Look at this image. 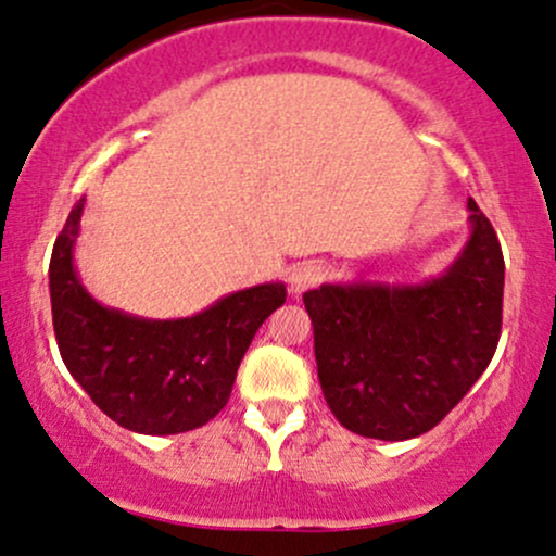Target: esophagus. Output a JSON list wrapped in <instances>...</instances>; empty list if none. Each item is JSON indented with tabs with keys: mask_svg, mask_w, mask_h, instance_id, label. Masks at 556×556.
Here are the masks:
<instances>
[{
	"mask_svg": "<svg viewBox=\"0 0 556 556\" xmlns=\"http://www.w3.org/2000/svg\"><path fill=\"white\" fill-rule=\"evenodd\" d=\"M321 277H325V266L321 264H298L292 266L290 271V290L295 292V295H301V292H306L308 288H314L316 282H321Z\"/></svg>",
	"mask_w": 556,
	"mask_h": 556,
	"instance_id": "34e87169",
	"label": "esophagus"
}]
</instances>
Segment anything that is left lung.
Instances as JSON below:
<instances>
[{
  "instance_id": "8db88e82",
  "label": "left lung",
  "mask_w": 556,
  "mask_h": 556,
  "mask_svg": "<svg viewBox=\"0 0 556 556\" xmlns=\"http://www.w3.org/2000/svg\"><path fill=\"white\" fill-rule=\"evenodd\" d=\"M456 258L419 282H327L303 295L321 393L377 441L432 430L480 380L502 334L504 255L472 198Z\"/></svg>"
}]
</instances>
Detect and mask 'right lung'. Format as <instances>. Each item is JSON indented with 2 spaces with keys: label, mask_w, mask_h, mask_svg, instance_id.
<instances>
[{
  "label": "right lung",
  "mask_w": 556,
  "mask_h": 556,
  "mask_svg": "<svg viewBox=\"0 0 556 556\" xmlns=\"http://www.w3.org/2000/svg\"><path fill=\"white\" fill-rule=\"evenodd\" d=\"M84 198L73 205L50 261L52 321L65 367L113 422L142 435H176L227 406L258 327L288 298L264 282L218 298L181 319H148L102 306L76 268Z\"/></svg>",
  "instance_id": "right-lung-1"
}]
</instances>
